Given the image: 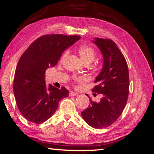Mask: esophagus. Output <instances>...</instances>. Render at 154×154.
Here are the masks:
<instances>
[{"instance_id": "34e87169", "label": "esophagus", "mask_w": 154, "mask_h": 154, "mask_svg": "<svg viewBox=\"0 0 154 154\" xmlns=\"http://www.w3.org/2000/svg\"><path fill=\"white\" fill-rule=\"evenodd\" d=\"M77 94V92H72V91H71V92H69V96H76Z\"/></svg>"}]
</instances>
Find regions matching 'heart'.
Wrapping results in <instances>:
<instances>
[{
  "label": "heart",
  "mask_w": 154,
  "mask_h": 154,
  "mask_svg": "<svg viewBox=\"0 0 154 154\" xmlns=\"http://www.w3.org/2000/svg\"><path fill=\"white\" fill-rule=\"evenodd\" d=\"M77 52L79 54L82 60L85 64H90L94 60L96 57V52L92 47L86 45H82L78 47ZM69 55V50L64 51L61 55L60 61L63 62ZM72 81L75 82H84L85 79L83 77L72 76Z\"/></svg>",
  "instance_id": "1"
}]
</instances>
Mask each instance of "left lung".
<instances>
[{"instance_id": "obj_1", "label": "left lung", "mask_w": 154, "mask_h": 154, "mask_svg": "<svg viewBox=\"0 0 154 154\" xmlns=\"http://www.w3.org/2000/svg\"><path fill=\"white\" fill-rule=\"evenodd\" d=\"M93 42L102 52L104 62L92 92L102 94L103 98L99 103L90 99L89 106L82 112V116L90 126L101 129L113 124L126 106L129 72L126 59L113 41L96 38Z\"/></svg>"}]
</instances>
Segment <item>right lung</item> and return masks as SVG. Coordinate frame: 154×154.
Returning a JSON list of instances; mask_svg holds the SVG:
<instances>
[{"mask_svg": "<svg viewBox=\"0 0 154 154\" xmlns=\"http://www.w3.org/2000/svg\"><path fill=\"white\" fill-rule=\"evenodd\" d=\"M81 38L61 34L45 35L36 39L18 61L14 79L17 106L24 118L39 124L54 113L62 98L69 96L65 87L60 89L45 82L46 70L55 66L63 51Z\"/></svg>", "mask_w": 154, "mask_h": 154, "instance_id": "add662e5", "label": "right lung"}]
</instances>
